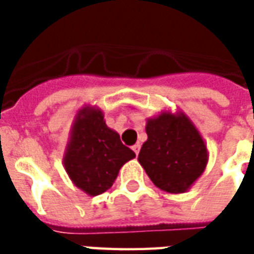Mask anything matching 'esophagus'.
<instances>
[{
    "instance_id": "34e87169",
    "label": "esophagus",
    "mask_w": 254,
    "mask_h": 254,
    "mask_svg": "<svg viewBox=\"0 0 254 254\" xmlns=\"http://www.w3.org/2000/svg\"><path fill=\"white\" fill-rule=\"evenodd\" d=\"M132 148H133V151H134V154L138 155V152H140V148H141V145H140V144H134Z\"/></svg>"
}]
</instances>
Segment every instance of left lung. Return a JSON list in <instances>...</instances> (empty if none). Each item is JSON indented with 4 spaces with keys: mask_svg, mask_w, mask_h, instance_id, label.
Masks as SVG:
<instances>
[{
    "mask_svg": "<svg viewBox=\"0 0 254 254\" xmlns=\"http://www.w3.org/2000/svg\"><path fill=\"white\" fill-rule=\"evenodd\" d=\"M147 141L138 162L156 188L185 193L200 178L208 163L201 133L184 111H162L147 120Z\"/></svg>",
    "mask_w": 254,
    "mask_h": 254,
    "instance_id": "left-lung-1",
    "label": "left lung"
}]
</instances>
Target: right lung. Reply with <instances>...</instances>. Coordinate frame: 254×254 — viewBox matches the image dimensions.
I'll use <instances>...</instances> for the list:
<instances>
[{
  "mask_svg": "<svg viewBox=\"0 0 254 254\" xmlns=\"http://www.w3.org/2000/svg\"><path fill=\"white\" fill-rule=\"evenodd\" d=\"M136 154L121 143L120 134L106 125L96 106H84L73 120L64 155L70 181L88 196L109 190L120 169Z\"/></svg>",
  "mask_w": 254,
  "mask_h": 254,
  "instance_id": "right-lung-1",
  "label": "right lung"
}]
</instances>
